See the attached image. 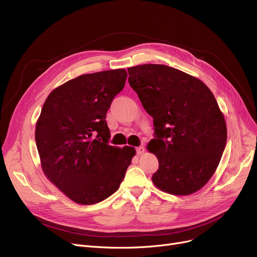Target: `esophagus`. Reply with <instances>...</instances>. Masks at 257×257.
Masks as SVG:
<instances>
[{"instance_id":"34e87169","label":"esophagus","mask_w":257,"mask_h":257,"mask_svg":"<svg viewBox=\"0 0 257 257\" xmlns=\"http://www.w3.org/2000/svg\"><path fill=\"white\" fill-rule=\"evenodd\" d=\"M144 152H145V147L140 146V147H138V148H137V154L142 155V154H144Z\"/></svg>"}]
</instances>
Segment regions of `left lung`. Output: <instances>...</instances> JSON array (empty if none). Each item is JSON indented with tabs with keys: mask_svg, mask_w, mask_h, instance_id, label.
Here are the masks:
<instances>
[{
	"mask_svg": "<svg viewBox=\"0 0 257 257\" xmlns=\"http://www.w3.org/2000/svg\"><path fill=\"white\" fill-rule=\"evenodd\" d=\"M129 84L153 117L147 149L159 160L153 184L189 195L214 174L227 142L225 117L210 89L172 67L145 64L128 68Z\"/></svg>",
	"mask_w": 257,
	"mask_h": 257,
	"instance_id": "left-lung-1",
	"label": "left lung"
}]
</instances>
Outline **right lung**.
<instances>
[{
    "instance_id": "obj_1",
    "label": "right lung",
    "mask_w": 257,
    "mask_h": 257,
    "mask_svg": "<svg viewBox=\"0 0 257 257\" xmlns=\"http://www.w3.org/2000/svg\"><path fill=\"white\" fill-rule=\"evenodd\" d=\"M127 71L83 74L55 88L36 127L42 169L73 202L92 205L113 194L136 149L110 146L106 113L125 86Z\"/></svg>"
}]
</instances>
